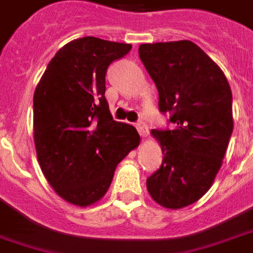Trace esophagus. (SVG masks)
<instances>
[{"label": "esophagus", "instance_id": "obj_1", "mask_svg": "<svg viewBox=\"0 0 253 253\" xmlns=\"http://www.w3.org/2000/svg\"><path fill=\"white\" fill-rule=\"evenodd\" d=\"M135 127H137V130H138L141 137H146V135H148V126L145 125V122H137V123H135Z\"/></svg>", "mask_w": 253, "mask_h": 253}]
</instances>
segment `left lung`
Segmentation results:
<instances>
[{
  "label": "left lung",
  "mask_w": 253,
  "mask_h": 253,
  "mask_svg": "<svg viewBox=\"0 0 253 253\" xmlns=\"http://www.w3.org/2000/svg\"><path fill=\"white\" fill-rule=\"evenodd\" d=\"M139 59L159 91V109L172 130H152L163 151L146 179L157 204L190 206L211 188L233 132L231 89L225 74L192 41L142 43Z\"/></svg>",
  "instance_id": "8db88e82"
}]
</instances>
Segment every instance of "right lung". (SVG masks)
<instances>
[{
    "instance_id": "add662e5",
    "label": "right lung",
    "mask_w": 253,
    "mask_h": 253,
    "mask_svg": "<svg viewBox=\"0 0 253 253\" xmlns=\"http://www.w3.org/2000/svg\"><path fill=\"white\" fill-rule=\"evenodd\" d=\"M130 49L96 37L74 40L54 54L37 84V157L49 185L74 206L100 200L116 166L139 144L137 130L114 121L105 100L109 64Z\"/></svg>"
}]
</instances>
